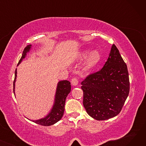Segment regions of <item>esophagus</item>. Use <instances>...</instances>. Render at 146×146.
<instances>
[{"label":"esophagus","instance_id":"obj_1","mask_svg":"<svg viewBox=\"0 0 146 146\" xmlns=\"http://www.w3.org/2000/svg\"><path fill=\"white\" fill-rule=\"evenodd\" d=\"M78 83H79V82H78V80L77 78H74L72 79V85H73V86H77L78 85Z\"/></svg>","mask_w":146,"mask_h":146}]
</instances>
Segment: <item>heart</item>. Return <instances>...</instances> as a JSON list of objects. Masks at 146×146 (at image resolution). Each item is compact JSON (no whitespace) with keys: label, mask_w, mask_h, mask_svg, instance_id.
Here are the masks:
<instances>
[{"label":"heart","mask_w":146,"mask_h":146,"mask_svg":"<svg viewBox=\"0 0 146 146\" xmlns=\"http://www.w3.org/2000/svg\"><path fill=\"white\" fill-rule=\"evenodd\" d=\"M85 63L84 64V70L85 71H89L93 68L99 62L101 59V55L99 51L94 50L91 51L90 50H86L84 51L80 56L79 57V60H84L87 57Z\"/></svg>","instance_id":"b5f03b06"}]
</instances>
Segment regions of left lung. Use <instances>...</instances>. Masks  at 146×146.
<instances>
[{"label":"left lung","instance_id":"8db88e82","mask_svg":"<svg viewBox=\"0 0 146 146\" xmlns=\"http://www.w3.org/2000/svg\"><path fill=\"white\" fill-rule=\"evenodd\" d=\"M83 106L96 120L117 116L128 96L129 76L127 64L114 44L104 67L89 75L82 83Z\"/></svg>","mask_w":146,"mask_h":146}]
</instances>
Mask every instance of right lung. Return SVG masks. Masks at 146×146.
I'll return each mask as SVG.
<instances>
[{
    "mask_svg": "<svg viewBox=\"0 0 146 146\" xmlns=\"http://www.w3.org/2000/svg\"><path fill=\"white\" fill-rule=\"evenodd\" d=\"M31 48V45H28L25 48L23 51L21 58L20 59L18 66L21 63V61L24 58H25L27 52H28ZM17 77V69L16 68L15 72V79L13 81V93L15 94V82H16ZM71 85L70 82L67 80H61L58 82L56 88V92L54 98V102L52 108L47 115L45 117L37 119V120H31L43 126H50L56 124L62 118L64 111V105L66 102V99L68 94L70 92Z\"/></svg>",
    "mask_w": 146,
    "mask_h": 146,
    "instance_id": "obj_1",
    "label": "right lung"
}]
</instances>
